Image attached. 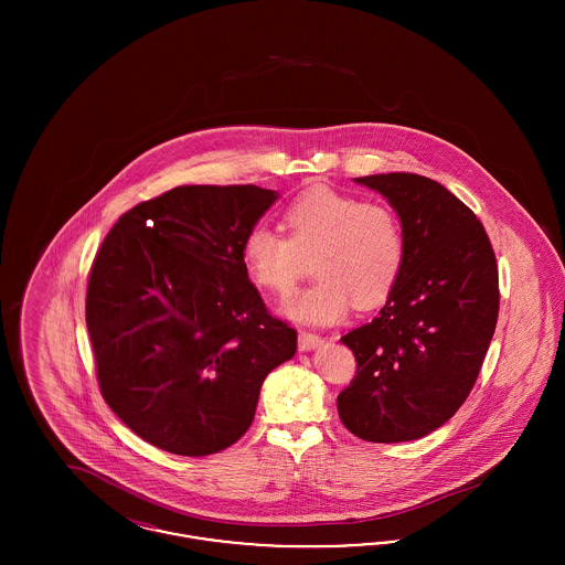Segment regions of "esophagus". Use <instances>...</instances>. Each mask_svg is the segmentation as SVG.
I'll list each match as a JSON object with an SVG mask.
<instances>
[{
  "mask_svg": "<svg viewBox=\"0 0 565 565\" xmlns=\"http://www.w3.org/2000/svg\"><path fill=\"white\" fill-rule=\"evenodd\" d=\"M320 343H322V337H320V334L309 332V330H300V332H298V350H313V348H318Z\"/></svg>",
  "mask_w": 565,
  "mask_h": 565,
  "instance_id": "1",
  "label": "esophagus"
}]
</instances>
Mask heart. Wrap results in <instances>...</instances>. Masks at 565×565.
I'll return each mask as SVG.
<instances>
[{
	"mask_svg": "<svg viewBox=\"0 0 565 565\" xmlns=\"http://www.w3.org/2000/svg\"><path fill=\"white\" fill-rule=\"evenodd\" d=\"M284 228L286 235L249 228L242 260L249 279L273 295H288L311 260L318 277L281 305L288 318L339 322L353 302L371 309L392 295L404 265V231L387 203L311 189L288 205Z\"/></svg>",
	"mask_w": 565,
	"mask_h": 565,
	"instance_id": "heart-1",
	"label": "heart"
}]
</instances>
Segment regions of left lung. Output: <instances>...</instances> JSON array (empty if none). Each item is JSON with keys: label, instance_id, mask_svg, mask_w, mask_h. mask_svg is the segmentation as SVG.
<instances>
[{"label": "left lung", "instance_id": "8db88e82", "mask_svg": "<svg viewBox=\"0 0 565 565\" xmlns=\"http://www.w3.org/2000/svg\"><path fill=\"white\" fill-rule=\"evenodd\" d=\"M355 182L401 215L404 265L375 320L341 339L358 366L337 408L362 440H415L449 422L475 387L500 311L498 263L481 220L430 178Z\"/></svg>", "mask_w": 565, "mask_h": 565}]
</instances>
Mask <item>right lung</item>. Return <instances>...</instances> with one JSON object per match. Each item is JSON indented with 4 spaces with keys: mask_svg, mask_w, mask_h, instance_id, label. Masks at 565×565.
<instances>
[{
    "mask_svg": "<svg viewBox=\"0 0 565 565\" xmlns=\"http://www.w3.org/2000/svg\"><path fill=\"white\" fill-rule=\"evenodd\" d=\"M260 186H178L120 215L86 288L104 401L146 443L203 457L254 422L263 381L296 353L243 267L245 233L275 203Z\"/></svg>",
    "mask_w": 565,
    "mask_h": 565,
    "instance_id": "1",
    "label": "right lung"
}]
</instances>
